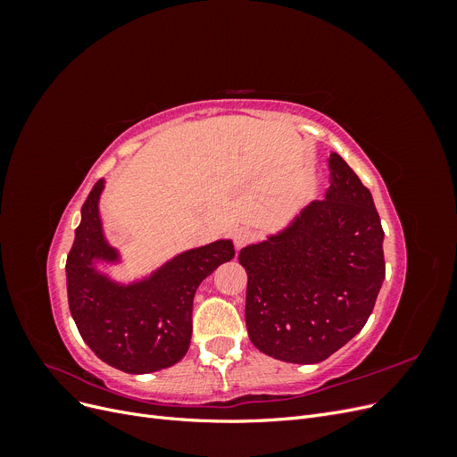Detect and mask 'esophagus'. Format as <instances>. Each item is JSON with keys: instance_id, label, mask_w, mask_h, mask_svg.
Masks as SVG:
<instances>
[{"instance_id": "1", "label": "esophagus", "mask_w": 457, "mask_h": 457, "mask_svg": "<svg viewBox=\"0 0 457 457\" xmlns=\"http://www.w3.org/2000/svg\"><path fill=\"white\" fill-rule=\"evenodd\" d=\"M255 240V232L253 230H250V228H240V230H237L234 232V245L238 247H244V245H247V244H252Z\"/></svg>"}]
</instances>
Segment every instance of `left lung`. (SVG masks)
<instances>
[{
    "mask_svg": "<svg viewBox=\"0 0 457 457\" xmlns=\"http://www.w3.org/2000/svg\"><path fill=\"white\" fill-rule=\"evenodd\" d=\"M329 170L324 200L238 255L247 272V334L284 362H322L351 341L385 278V234L371 192L336 152Z\"/></svg>",
    "mask_w": 457,
    "mask_h": 457,
    "instance_id": "1",
    "label": "left lung"
}]
</instances>
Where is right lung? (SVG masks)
<instances>
[{"instance_id": "add662e5", "label": "right lung", "mask_w": 457, "mask_h": 457, "mask_svg": "<svg viewBox=\"0 0 457 457\" xmlns=\"http://www.w3.org/2000/svg\"><path fill=\"white\" fill-rule=\"evenodd\" d=\"M103 188L101 179L81 205V223L66 259L72 318L89 349L112 368L128 373L170 368L188 351L192 301L200 282L234 257V245L217 240L173 257L141 282L118 284L95 267V261L120 259L103 234Z\"/></svg>"}]
</instances>
